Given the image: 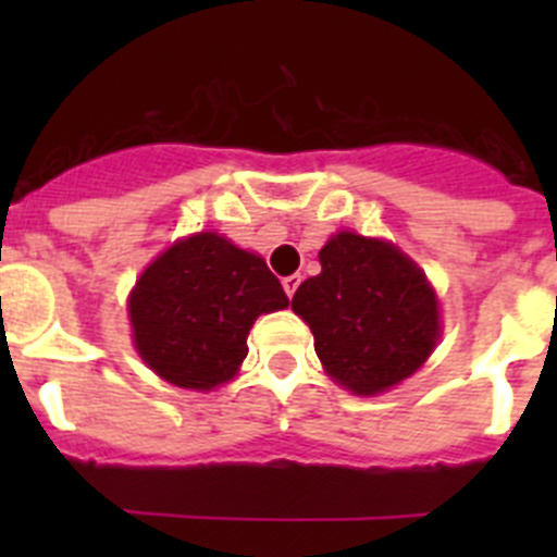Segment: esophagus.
<instances>
[{
	"instance_id": "34e87169",
	"label": "esophagus",
	"mask_w": 557,
	"mask_h": 557,
	"mask_svg": "<svg viewBox=\"0 0 557 557\" xmlns=\"http://www.w3.org/2000/svg\"><path fill=\"white\" fill-rule=\"evenodd\" d=\"M299 285H301V274H290V277L283 280V288H285V294H288V299H294V294Z\"/></svg>"
}]
</instances>
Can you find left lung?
<instances>
[{
    "mask_svg": "<svg viewBox=\"0 0 557 557\" xmlns=\"http://www.w3.org/2000/svg\"><path fill=\"white\" fill-rule=\"evenodd\" d=\"M320 274L294 294L325 374L356 396L412 377L440 342V299L423 269L385 239L339 232L318 252Z\"/></svg>",
    "mask_w": 557,
    "mask_h": 557,
    "instance_id": "left-lung-1",
    "label": "left lung"
}]
</instances>
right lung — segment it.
I'll use <instances>...</instances> for the list:
<instances>
[{
	"label": "right lung",
	"mask_w": 557,
	"mask_h": 557,
	"mask_svg": "<svg viewBox=\"0 0 557 557\" xmlns=\"http://www.w3.org/2000/svg\"><path fill=\"white\" fill-rule=\"evenodd\" d=\"M267 261L215 232H199L161 252L128 294L134 347L166 383L212 391L247 356L258 314L285 310Z\"/></svg>",
	"instance_id": "right-lung-1"
}]
</instances>
